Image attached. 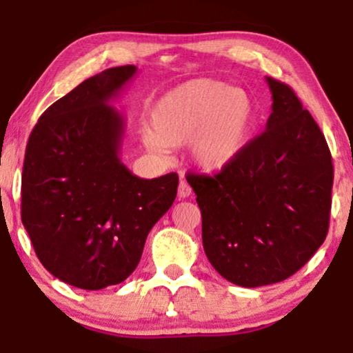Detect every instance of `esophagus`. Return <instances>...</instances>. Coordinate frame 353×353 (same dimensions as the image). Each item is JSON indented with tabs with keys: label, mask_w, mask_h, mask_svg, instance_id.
Segmentation results:
<instances>
[{
	"label": "esophagus",
	"mask_w": 353,
	"mask_h": 353,
	"mask_svg": "<svg viewBox=\"0 0 353 353\" xmlns=\"http://www.w3.org/2000/svg\"><path fill=\"white\" fill-rule=\"evenodd\" d=\"M190 192H192V189H190V185L188 184V182L181 181L179 189H177V196H179V199H185V197H189Z\"/></svg>",
	"instance_id": "esophagus-1"
}]
</instances>
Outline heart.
Returning <instances> with one entry per match:
<instances>
[{"label": "heart", "mask_w": 353, "mask_h": 353, "mask_svg": "<svg viewBox=\"0 0 353 353\" xmlns=\"http://www.w3.org/2000/svg\"><path fill=\"white\" fill-rule=\"evenodd\" d=\"M257 108L249 92L217 79H192L171 89L149 114L144 143L164 154L189 141L194 164L204 171L228 168L249 144Z\"/></svg>", "instance_id": "heart-1"}]
</instances>
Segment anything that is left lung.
<instances>
[{"mask_svg": "<svg viewBox=\"0 0 353 353\" xmlns=\"http://www.w3.org/2000/svg\"><path fill=\"white\" fill-rule=\"evenodd\" d=\"M265 131L216 176L190 174L202 245L214 269L241 287L294 275L329 230L334 165L322 131L287 84L265 78Z\"/></svg>", "mask_w": 353, "mask_h": 353, "instance_id": "obj_1", "label": "left lung"}]
</instances>
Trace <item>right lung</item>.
Wrapping results in <instances>:
<instances>
[{
    "mask_svg": "<svg viewBox=\"0 0 353 353\" xmlns=\"http://www.w3.org/2000/svg\"><path fill=\"white\" fill-rule=\"evenodd\" d=\"M136 72L128 64L83 81L43 112L26 145L23 225L44 269L78 289L125 281L176 199V172L143 179L121 161L125 123L111 101Z\"/></svg>",
    "mask_w": 353,
    "mask_h": 353,
    "instance_id": "right-lung-1",
    "label": "right lung"
}]
</instances>
